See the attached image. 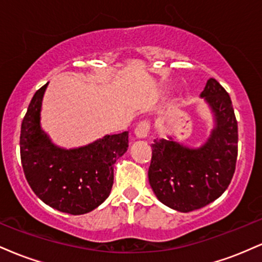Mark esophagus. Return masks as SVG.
Returning <instances> with one entry per match:
<instances>
[{"label": "esophagus", "mask_w": 262, "mask_h": 262, "mask_svg": "<svg viewBox=\"0 0 262 262\" xmlns=\"http://www.w3.org/2000/svg\"><path fill=\"white\" fill-rule=\"evenodd\" d=\"M149 130H150V123L148 121H143L137 125V128H135V135H137L138 138H141V139H143V138L148 137Z\"/></svg>", "instance_id": "34e87169"}]
</instances>
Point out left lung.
Instances as JSON below:
<instances>
[{
	"mask_svg": "<svg viewBox=\"0 0 262 262\" xmlns=\"http://www.w3.org/2000/svg\"><path fill=\"white\" fill-rule=\"evenodd\" d=\"M201 97L214 113L215 127L201 148L172 139L154 140L148 176L158 200L187 213L223 194L233 179L237 156V122L230 96L215 79L207 81Z\"/></svg>",
	"mask_w": 262,
	"mask_h": 262,
	"instance_id": "1",
	"label": "left lung"
}]
</instances>
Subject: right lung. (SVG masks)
Instances as JSON below:
<instances>
[{
	"instance_id": "obj_1",
	"label": "right lung",
	"mask_w": 262,
	"mask_h": 262,
	"mask_svg": "<svg viewBox=\"0 0 262 262\" xmlns=\"http://www.w3.org/2000/svg\"><path fill=\"white\" fill-rule=\"evenodd\" d=\"M48 83L33 96L20 127V161L27 181L52 208L85 214L110 196L113 166L127 151L128 132L106 135L86 146L61 149L40 128V108Z\"/></svg>"
}]
</instances>
